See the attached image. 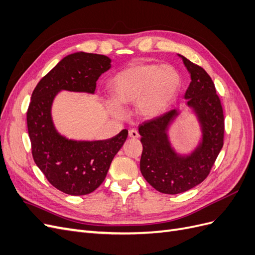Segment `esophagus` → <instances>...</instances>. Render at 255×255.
I'll return each mask as SVG.
<instances>
[{
    "instance_id": "34e87169",
    "label": "esophagus",
    "mask_w": 255,
    "mask_h": 255,
    "mask_svg": "<svg viewBox=\"0 0 255 255\" xmlns=\"http://www.w3.org/2000/svg\"><path fill=\"white\" fill-rule=\"evenodd\" d=\"M128 136L130 137V138H138L139 137V134H138V132L136 129H129L128 130Z\"/></svg>"
}]
</instances>
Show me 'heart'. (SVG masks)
Returning <instances> with one entry per match:
<instances>
[{"label": "heart", "mask_w": 255, "mask_h": 255, "mask_svg": "<svg viewBox=\"0 0 255 255\" xmlns=\"http://www.w3.org/2000/svg\"><path fill=\"white\" fill-rule=\"evenodd\" d=\"M181 85L180 72L170 65L134 64L113 78L114 98L110 100V110L115 115L123 116L121 103H136L141 117L156 118L172 104Z\"/></svg>", "instance_id": "obj_1"}]
</instances>
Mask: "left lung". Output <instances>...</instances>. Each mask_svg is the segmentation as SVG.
<instances>
[{
    "label": "left lung",
    "instance_id": "left-lung-1",
    "mask_svg": "<svg viewBox=\"0 0 255 255\" xmlns=\"http://www.w3.org/2000/svg\"><path fill=\"white\" fill-rule=\"evenodd\" d=\"M190 74L185 92L186 106L199 123L198 144L188 153L175 150L169 128L180 115L174 109L159 117L145 121L138 128L141 136L140 171L145 181L159 192L176 195L194 188L210 173L223 145L225 119L219 97L211 76L203 68L177 54Z\"/></svg>",
    "mask_w": 255,
    "mask_h": 255
}]
</instances>
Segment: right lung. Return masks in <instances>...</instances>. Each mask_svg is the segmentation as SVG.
I'll use <instances>...</instances> for the list:
<instances>
[{
    "instance_id": "1",
    "label": "right lung",
    "mask_w": 255,
    "mask_h": 255,
    "mask_svg": "<svg viewBox=\"0 0 255 255\" xmlns=\"http://www.w3.org/2000/svg\"><path fill=\"white\" fill-rule=\"evenodd\" d=\"M111 67L112 59L105 55L69 54L43 76L30 98L26 121L33 158L53 186L67 195L84 196L96 190L128 133L125 128L109 139H70L54 125L53 102L64 90L95 95L98 79Z\"/></svg>"
}]
</instances>
